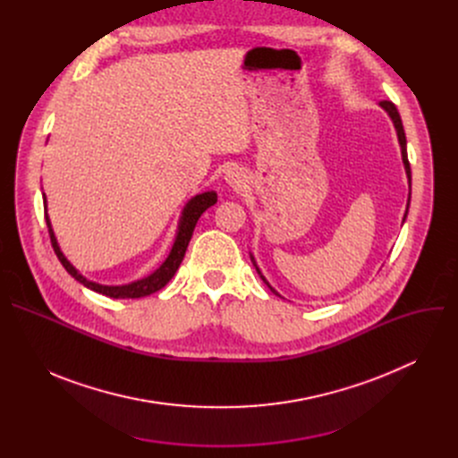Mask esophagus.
Listing matches in <instances>:
<instances>
[{"instance_id": "1", "label": "esophagus", "mask_w": 458, "mask_h": 458, "mask_svg": "<svg viewBox=\"0 0 458 458\" xmlns=\"http://www.w3.org/2000/svg\"><path fill=\"white\" fill-rule=\"evenodd\" d=\"M225 179H226V182H228L230 186H233V188H239V186L242 184V181H244L242 172H241V170H237V168H230V170L226 172Z\"/></svg>"}]
</instances>
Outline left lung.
<instances>
[{
    "label": "left lung",
    "mask_w": 458,
    "mask_h": 458,
    "mask_svg": "<svg viewBox=\"0 0 458 458\" xmlns=\"http://www.w3.org/2000/svg\"><path fill=\"white\" fill-rule=\"evenodd\" d=\"M380 106L389 114V117H391V121H394V124H395V130H397V136H399V143H401V150H403V161H404V166H406V174H408V181H410V184H411V170H410V161H408V150H406V134H404V126H403V119H401V114H399V110H397V106L391 103V101H380ZM408 208H410V198H408ZM408 208H406V214H404V221H406V216H408ZM251 263H253V267H255V270H257V274L260 276V279H263L267 284H268V281L263 277V274L259 272V268H257V265H255V260H253V257H251ZM268 288L276 293V295H279L270 284H268Z\"/></svg>",
    "instance_id": "1"
}]
</instances>
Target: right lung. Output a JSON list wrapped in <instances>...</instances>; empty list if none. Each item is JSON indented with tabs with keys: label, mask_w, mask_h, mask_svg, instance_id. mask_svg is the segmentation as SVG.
Returning <instances> with one entry per match:
<instances>
[{
	"label": "right lung",
	"mask_w": 458,
	"mask_h": 458,
	"mask_svg": "<svg viewBox=\"0 0 458 458\" xmlns=\"http://www.w3.org/2000/svg\"><path fill=\"white\" fill-rule=\"evenodd\" d=\"M217 203V193L216 191H205V193H199L195 195V198H191L184 210H182V216H181V221H179V228H177V235H175V241H174V246L166 257L165 263L154 272L150 274L148 277L141 279V281H136V283H130V284H124V286H103V284H96L92 281H87L71 263L67 260V257H64L57 246V241L54 237V232H52V226H50V219L48 216L45 214V221H47V226H48V235H50V242H52V248L59 259V263L63 265V268L67 270L78 283H81L83 286L98 292V293H103L106 297H114V299H140V297H147L157 290H161L172 277L174 274L177 272L181 260L184 257V251L188 248V242L191 239V233H193V228L195 225H198L199 217L203 216V212L210 207H214ZM43 205L47 207V199H45V193H43Z\"/></svg>",
	"instance_id": "right-lung-1"
}]
</instances>
